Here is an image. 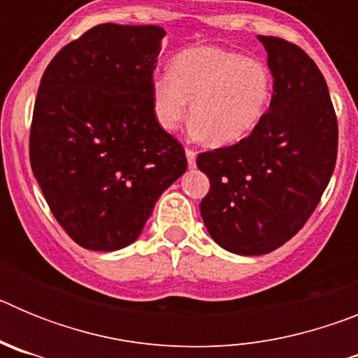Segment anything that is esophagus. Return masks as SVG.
Masks as SVG:
<instances>
[{
  "mask_svg": "<svg viewBox=\"0 0 358 358\" xmlns=\"http://www.w3.org/2000/svg\"><path fill=\"white\" fill-rule=\"evenodd\" d=\"M195 157H197V154H195L192 148H186V159H188L189 169H194V166H195Z\"/></svg>",
  "mask_w": 358,
  "mask_h": 358,
  "instance_id": "esophagus-1",
  "label": "esophagus"
}]
</instances>
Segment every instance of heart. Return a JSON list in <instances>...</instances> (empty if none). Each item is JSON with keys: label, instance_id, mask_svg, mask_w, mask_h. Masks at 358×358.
<instances>
[{"label": "heart", "instance_id": "obj_1", "mask_svg": "<svg viewBox=\"0 0 358 358\" xmlns=\"http://www.w3.org/2000/svg\"><path fill=\"white\" fill-rule=\"evenodd\" d=\"M265 66L217 46H195L170 64V75L152 80V106L164 131H176L186 118L211 145L240 141L256 127L268 102Z\"/></svg>", "mask_w": 358, "mask_h": 358}]
</instances>
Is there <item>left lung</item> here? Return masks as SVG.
Masks as SVG:
<instances>
[{
    "mask_svg": "<svg viewBox=\"0 0 358 358\" xmlns=\"http://www.w3.org/2000/svg\"><path fill=\"white\" fill-rule=\"evenodd\" d=\"M273 73V98L251 134L202 152L210 177L201 215L226 251L265 255L289 242L317 208L337 161L339 127L328 85L299 46L258 36Z\"/></svg>",
    "mask_w": 358,
    "mask_h": 358,
    "instance_id": "8db88e82",
    "label": "left lung"
}]
</instances>
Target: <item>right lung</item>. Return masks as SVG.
I'll use <instances>...</instances> for the list:
<instances>
[{
  "instance_id": "right-lung-1",
  "label": "right lung",
  "mask_w": 358,
  "mask_h": 358,
  "mask_svg": "<svg viewBox=\"0 0 358 358\" xmlns=\"http://www.w3.org/2000/svg\"><path fill=\"white\" fill-rule=\"evenodd\" d=\"M163 36L154 24H98L66 44L41 78L31 172L57 222L91 251L134 242L188 166L152 106Z\"/></svg>"
}]
</instances>
